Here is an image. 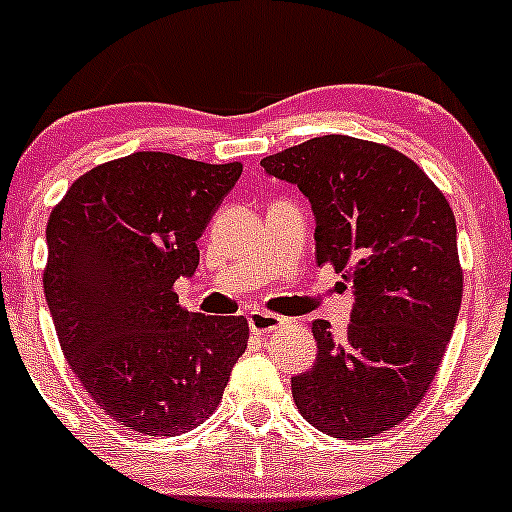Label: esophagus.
Masks as SVG:
<instances>
[{"mask_svg":"<svg viewBox=\"0 0 512 512\" xmlns=\"http://www.w3.org/2000/svg\"><path fill=\"white\" fill-rule=\"evenodd\" d=\"M247 324H250V329L255 334H270L285 324V317H277V314L265 312V309H252V312L247 314Z\"/></svg>","mask_w":512,"mask_h":512,"instance_id":"1","label":"esophagus"}]
</instances>
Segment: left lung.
Returning a JSON list of instances; mask_svg holds the SVG:
<instances>
[{
    "label": "left lung",
    "instance_id": "obj_1",
    "mask_svg": "<svg viewBox=\"0 0 512 512\" xmlns=\"http://www.w3.org/2000/svg\"><path fill=\"white\" fill-rule=\"evenodd\" d=\"M312 203L317 265L347 272L344 337L312 322L317 361L292 376L299 414L342 441H369L414 414L436 376L463 297L456 218L404 153L319 136L260 160Z\"/></svg>",
    "mask_w": 512,
    "mask_h": 512
}]
</instances>
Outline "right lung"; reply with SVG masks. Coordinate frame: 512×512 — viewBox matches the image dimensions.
I'll list each match as a JSON object with an SVG mask.
<instances>
[{
  "label": "right lung",
  "mask_w": 512,
  "mask_h": 512,
  "mask_svg": "<svg viewBox=\"0 0 512 512\" xmlns=\"http://www.w3.org/2000/svg\"><path fill=\"white\" fill-rule=\"evenodd\" d=\"M240 163L141 151L74 180L46 225L44 294L66 361L96 406L148 436H178L218 409L245 354V317L185 312L198 240Z\"/></svg>",
  "instance_id": "obj_1"
}]
</instances>
